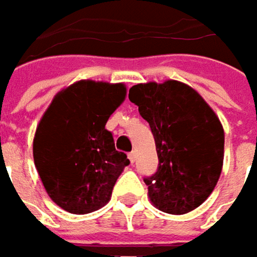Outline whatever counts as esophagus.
I'll return each mask as SVG.
<instances>
[{
  "mask_svg": "<svg viewBox=\"0 0 257 257\" xmlns=\"http://www.w3.org/2000/svg\"><path fill=\"white\" fill-rule=\"evenodd\" d=\"M128 158H129V161H131V164H134L135 162V159H137V153L135 152H131L128 155Z\"/></svg>",
  "mask_w": 257,
  "mask_h": 257,
  "instance_id": "esophagus-1",
  "label": "esophagus"
}]
</instances>
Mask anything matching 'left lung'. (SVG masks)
<instances>
[{"label":"left lung","mask_w":257,"mask_h":257,"mask_svg":"<svg viewBox=\"0 0 257 257\" xmlns=\"http://www.w3.org/2000/svg\"><path fill=\"white\" fill-rule=\"evenodd\" d=\"M129 99L152 128L159 167L144 179L150 202L168 214H186L214 190L225 156V131L214 110L179 80L138 83Z\"/></svg>","instance_id":"8db88e82"}]
</instances>
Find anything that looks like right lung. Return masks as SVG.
I'll return each mask as SVG.
<instances>
[{
    "label": "right lung",
    "mask_w": 257,
    "mask_h": 257,
    "mask_svg": "<svg viewBox=\"0 0 257 257\" xmlns=\"http://www.w3.org/2000/svg\"><path fill=\"white\" fill-rule=\"evenodd\" d=\"M125 98L123 83L78 80L61 89L41 116L34 164L47 195L62 210L87 214L110 201L129 159L114 149L105 123Z\"/></svg>",
    "instance_id": "obj_1"
}]
</instances>
